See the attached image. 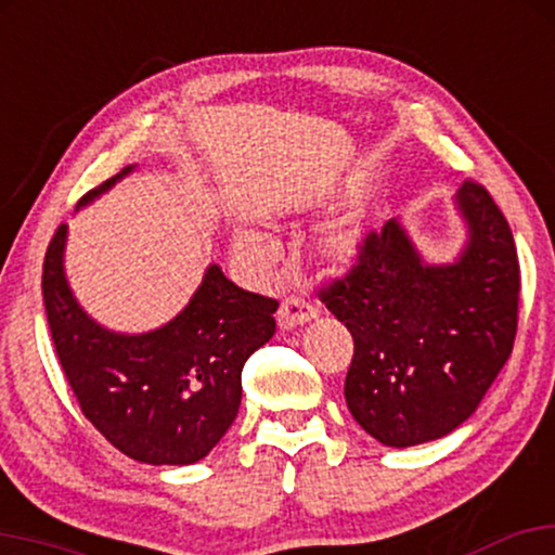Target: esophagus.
I'll list each match as a JSON object with an SVG mask.
<instances>
[{"mask_svg":"<svg viewBox=\"0 0 555 555\" xmlns=\"http://www.w3.org/2000/svg\"><path fill=\"white\" fill-rule=\"evenodd\" d=\"M315 315H319V308H315L311 300L300 298V295H287L283 304H280L278 323L280 328H293L315 319Z\"/></svg>","mask_w":555,"mask_h":555,"instance_id":"esophagus-1","label":"esophagus"}]
</instances>
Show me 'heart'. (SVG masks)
<instances>
[{
  "mask_svg": "<svg viewBox=\"0 0 555 555\" xmlns=\"http://www.w3.org/2000/svg\"><path fill=\"white\" fill-rule=\"evenodd\" d=\"M234 249L236 257L249 268L268 272L275 262V244L270 236H264L255 229H242L234 236ZM359 249V232L354 227H339L334 232H328L321 242V255L334 264H347L354 260Z\"/></svg>",
  "mask_w": 555,
  "mask_h": 555,
  "instance_id": "b5f03b06",
  "label": "heart"
}]
</instances>
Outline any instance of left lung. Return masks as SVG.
I'll return each instance as SVG.
<instances>
[{
  "label": "left lung",
  "mask_w": 555,
  "mask_h": 555,
  "mask_svg": "<svg viewBox=\"0 0 555 555\" xmlns=\"http://www.w3.org/2000/svg\"><path fill=\"white\" fill-rule=\"evenodd\" d=\"M459 208L469 224L459 262L423 264L392 219L370 229L354 264L319 287L354 339L347 405L385 446L405 449L462 426L513 351L520 306L513 232L472 178Z\"/></svg>",
  "instance_id": "1"
}]
</instances>
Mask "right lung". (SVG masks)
Segmentation results:
<instances>
[{
    "instance_id": "1",
    "label": "right lung",
    "mask_w": 555,
    "mask_h": 555,
    "mask_svg": "<svg viewBox=\"0 0 555 555\" xmlns=\"http://www.w3.org/2000/svg\"><path fill=\"white\" fill-rule=\"evenodd\" d=\"M117 178L86 193L81 204ZM63 242L66 224L48 244L42 300L57 362L81 413L134 462L160 466L204 459L236 418L242 366L275 334L278 300L234 285L214 264L168 326L142 336L112 334L70 295Z\"/></svg>"
}]
</instances>
